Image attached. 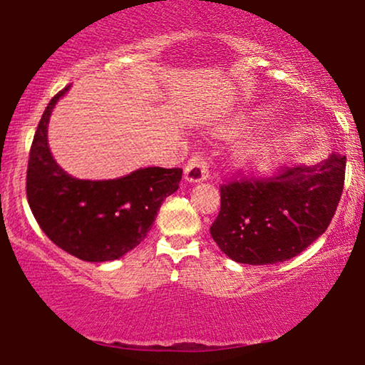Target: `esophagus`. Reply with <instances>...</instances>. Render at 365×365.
Segmentation results:
<instances>
[{
	"label": "esophagus",
	"mask_w": 365,
	"mask_h": 365,
	"mask_svg": "<svg viewBox=\"0 0 365 365\" xmlns=\"http://www.w3.org/2000/svg\"><path fill=\"white\" fill-rule=\"evenodd\" d=\"M183 175H185V180L190 183H198L204 182V180L209 177V163H207V158L204 155H193L188 163L185 165V170H183Z\"/></svg>",
	"instance_id": "obj_1"
}]
</instances>
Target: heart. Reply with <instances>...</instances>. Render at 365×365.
<instances>
[{"instance_id":"obj_1","label":"heart","mask_w":365,"mask_h":365,"mask_svg":"<svg viewBox=\"0 0 365 365\" xmlns=\"http://www.w3.org/2000/svg\"><path fill=\"white\" fill-rule=\"evenodd\" d=\"M242 126H227L220 129L224 138L241 135ZM281 155V145L274 138H257V140L244 141L236 150V158L244 168L252 172H266L273 168Z\"/></svg>"}]
</instances>
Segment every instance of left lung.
Returning a JSON list of instances; mask_svg holds the SVG:
<instances>
[{
  "label": "left lung",
  "instance_id": "8db88e82",
  "mask_svg": "<svg viewBox=\"0 0 365 365\" xmlns=\"http://www.w3.org/2000/svg\"><path fill=\"white\" fill-rule=\"evenodd\" d=\"M345 156L286 168L269 180L220 187V212L210 227L225 256L252 266L298 256L329 227L344 190Z\"/></svg>",
  "mask_w": 365,
  "mask_h": 365
}]
</instances>
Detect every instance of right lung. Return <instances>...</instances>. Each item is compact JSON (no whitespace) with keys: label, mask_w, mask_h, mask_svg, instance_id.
Listing matches in <instances>:
<instances>
[{"label":"right lung","mask_w":365,"mask_h":365,"mask_svg":"<svg viewBox=\"0 0 365 365\" xmlns=\"http://www.w3.org/2000/svg\"><path fill=\"white\" fill-rule=\"evenodd\" d=\"M68 89L52 98L36 128L26 197L40 229L55 246L82 261H114L146 237L165 198L178 190L182 168H138L113 180L68 175L50 153L47 138L52 110Z\"/></svg>","instance_id":"1"}]
</instances>
